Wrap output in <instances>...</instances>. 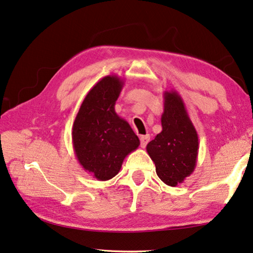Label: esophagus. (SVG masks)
<instances>
[{
  "label": "esophagus",
  "instance_id": "obj_1",
  "mask_svg": "<svg viewBox=\"0 0 253 253\" xmlns=\"http://www.w3.org/2000/svg\"><path fill=\"white\" fill-rule=\"evenodd\" d=\"M149 139H150V135L149 134L140 135V145H141L142 148H145V147L147 146V143L149 142Z\"/></svg>",
  "mask_w": 253,
  "mask_h": 253
}]
</instances>
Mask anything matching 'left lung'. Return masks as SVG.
Listing matches in <instances>:
<instances>
[{
	"mask_svg": "<svg viewBox=\"0 0 253 253\" xmlns=\"http://www.w3.org/2000/svg\"><path fill=\"white\" fill-rule=\"evenodd\" d=\"M163 130L147 145L158 177L169 186L182 183L196 169L198 133L182 97L175 90L164 91Z\"/></svg>",
	"mask_w": 253,
	"mask_h": 253,
	"instance_id": "obj_1",
	"label": "left lung"
}]
</instances>
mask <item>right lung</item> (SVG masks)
Masks as SVG:
<instances>
[{
    "mask_svg": "<svg viewBox=\"0 0 253 253\" xmlns=\"http://www.w3.org/2000/svg\"><path fill=\"white\" fill-rule=\"evenodd\" d=\"M124 81L118 76L100 79L84 97L72 126L76 157L98 181L113 178L127 155L140 145L130 124L115 112Z\"/></svg>",
    "mask_w": 253,
    "mask_h": 253,
    "instance_id": "1",
    "label": "right lung"
}]
</instances>
